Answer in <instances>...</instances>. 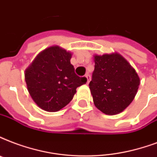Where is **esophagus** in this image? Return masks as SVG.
<instances>
[{
	"label": "esophagus",
	"mask_w": 157,
	"mask_h": 157,
	"mask_svg": "<svg viewBox=\"0 0 157 157\" xmlns=\"http://www.w3.org/2000/svg\"><path fill=\"white\" fill-rule=\"evenodd\" d=\"M86 79H87L86 83L89 84L90 81V74H87V75H86Z\"/></svg>",
	"instance_id": "34e87169"
}]
</instances>
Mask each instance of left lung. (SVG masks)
<instances>
[{
    "label": "left lung",
    "instance_id": "8db88e82",
    "mask_svg": "<svg viewBox=\"0 0 157 157\" xmlns=\"http://www.w3.org/2000/svg\"><path fill=\"white\" fill-rule=\"evenodd\" d=\"M140 79L136 71L118 53L94 56V70L90 82L93 101L105 114L121 113L137 94Z\"/></svg>",
    "mask_w": 157,
    "mask_h": 157
}]
</instances>
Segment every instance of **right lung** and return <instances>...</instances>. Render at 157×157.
I'll return each instance as SVG.
<instances>
[{
  "label": "right lung",
  "instance_id": "add662e5",
  "mask_svg": "<svg viewBox=\"0 0 157 157\" xmlns=\"http://www.w3.org/2000/svg\"><path fill=\"white\" fill-rule=\"evenodd\" d=\"M71 53L58 46L40 52L25 71L29 93L44 110L56 112L72 100L76 88L87 79L75 73L71 64Z\"/></svg>",
  "mask_w": 157,
  "mask_h": 157
}]
</instances>
